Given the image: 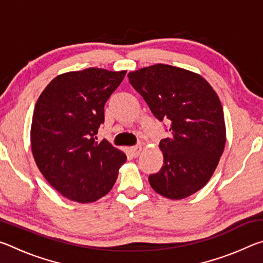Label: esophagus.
<instances>
[{"label": "esophagus", "instance_id": "1", "mask_svg": "<svg viewBox=\"0 0 263 263\" xmlns=\"http://www.w3.org/2000/svg\"><path fill=\"white\" fill-rule=\"evenodd\" d=\"M141 146L140 145H137V146H133V147H131L130 148V153H131V155L133 158H137L138 155L140 154V152H141Z\"/></svg>", "mask_w": 263, "mask_h": 263}]
</instances>
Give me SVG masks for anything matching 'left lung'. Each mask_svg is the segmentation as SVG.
Here are the masks:
<instances>
[{
	"instance_id": "left-lung-1",
	"label": "left lung",
	"mask_w": 263,
	"mask_h": 263,
	"mask_svg": "<svg viewBox=\"0 0 263 263\" xmlns=\"http://www.w3.org/2000/svg\"><path fill=\"white\" fill-rule=\"evenodd\" d=\"M128 81L154 117L169 123L160 141L163 164L148 176L163 197L182 199L210 180L226 142L224 112L216 91L201 75L158 64L128 73Z\"/></svg>"
}]
</instances>
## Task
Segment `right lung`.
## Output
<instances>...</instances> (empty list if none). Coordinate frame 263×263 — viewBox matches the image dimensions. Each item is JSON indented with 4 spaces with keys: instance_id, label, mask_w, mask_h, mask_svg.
<instances>
[{
    "instance_id": "add662e5",
    "label": "right lung",
    "mask_w": 263,
    "mask_h": 263,
    "mask_svg": "<svg viewBox=\"0 0 263 263\" xmlns=\"http://www.w3.org/2000/svg\"><path fill=\"white\" fill-rule=\"evenodd\" d=\"M125 74L92 67L58 75L35 103L34 161L48 183L70 201L91 203L103 197L126 161L110 142L96 141L105 102Z\"/></svg>"
}]
</instances>
